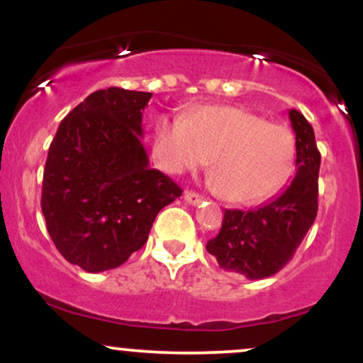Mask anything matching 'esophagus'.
Returning <instances> with one entry per match:
<instances>
[{
    "instance_id": "obj_1",
    "label": "esophagus",
    "mask_w": 363,
    "mask_h": 363,
    "mask_svg": "<svg viewBox=\"0 0 363 363\" xmlns=\"http://www.w3.org/2000/svg\"><path fill=\"white\" fill-rule=\"evenodd\" d=\"M184 199L187 203H189V205H193V206H198V205H201V203H203V196L194 193V191H186Z\"/></svg>"
}]
</instances>
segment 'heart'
I'll list each match as a JSON object with an SVG mask.
<instances>
[{"label": "heart", "mask_w": 363, "mask_h": 363, "mask_svg": "<svg viewBox=\"0 0 363 363\" xmlns=\"http://www.w3.org/2000/svg\"><path fill=\"white\" fill-rule=\"evenodd\" d=\"M157 162L170 174L211 160V187L227 201L247 205L277 193L295 162V140L285 126L237 107L210 106L181 119H162L155 131Z\"/></svg>", "instance_id": "heart-1"}]
</instances>
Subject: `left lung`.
<instances>
[{
    "label": "left lung",
    "mask_w": 363,
    "mask_h": 363,
    "mask_svg": "<svg viewBox=\"0 0 363 363\" xmlns=\"http://www.w3.org/2000/svg\"><path fill=\"white\" fill-rule=\"evenodd\" d=\"M289 118L295 133V176L281 194L252 210H225L222 228L208 240L220 268L249 280L273 277L291 259L318 215L320 153L314 129L298 111Z\"/></svg>",
    "instance_id": "left-lung-1"
}]
</instances>
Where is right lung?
Instances as JSON below:
<instances>
[{"mask_svg":"<svg viewBox=\"0 0 363 363\" xmlns=\"http://www.w3.org/2000/svg\"><path fill=\"white\" fill-rule=\"evenodd\" d=\"M150 91L111 86L61 121L43 179V213L56 249L89 273L118 268L147 242L155 216L182 194L150 169L143 111Z\"/></svg>","mask_w":363,"mask_h":363,"instance_id":"right-lung-1","label":"right lung"}]
</instances>
